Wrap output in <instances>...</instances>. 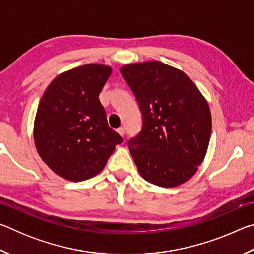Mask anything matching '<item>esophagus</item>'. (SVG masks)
Wrapping results in <instances>:
<instances>
[{
	"mask_svg": "<svg viewBox=\"0 0 254 254\" xmlns=\"http://www.w3.org/2000/svg\"><path fill=\"white\" fill-rule=\"evenodd\" d=\"M117 131H118V133H119V134H120V135H121V136H123V135H124V133H126V130H124V127H119Z\"/></svg>",
	"mask_w": 254,
	"mask_h": 254,
	"instance_id": "obj_1",
	"label": "esophagus"
}]
</instances>
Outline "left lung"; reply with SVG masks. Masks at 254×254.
Here are the masks:
<instances>
[{"mask_svg": "<svg viewBox=\"0 0 254 254\" xmlns=\"http://www.w3.org/2000/svg\"><path fill=\"white\" fill-rule=\"evenodd\" d=\"M120 71L142 114V130L127 142L139 173L165 188L187 182L208 148L207 101L185 72L158 60L130 64Z\"/></svg>", "mask_w": 254, "mask_h": 254, "instance_id": "left-lung-1", "label": "left lung"}]
</instances>
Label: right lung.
Instances as JSON below:
<instances>
[{
    "label": "right lung",
    "mask_w": 254,
    "mask_h": 254,
    "mask_svg": "<svg viewBox=\"0 0 254 254\" xmlns=\"http://www.w3.org/2000/svg\"><path fill=\"white\" fill-rule=\"evenodd\" d=\"M110 66L88 64L63 72L42 95L34 119L37 151L60 177L81 182L100 174L123 139L109 127L98 95Z\"/></svg>",
    "instance_id": "right-lung-1"
}]
</instances>
